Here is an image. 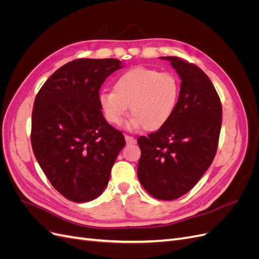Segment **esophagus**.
<instances>
[{"label": "esophagus", "mask_w": 259, "mask_h": 259, "mask_svg": "<svg viewBox=\"0 0 259 259\" xmlns=\"http://www.w3.org/2000/svg\"><path fill=\"white\" fill-rule=\"evenodd\" d=\"M125 140H126L127 144H135L136 143V139L133 136H128V135H125Z\"/></svg>", "instance_id": "1"}]
</instances>
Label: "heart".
I'll return each instance as SVG.
<instances>
[{"instance_id":"obj_1","label":"heart","mask_w":259,"mask_h":259,"mask_svg":"<svg viewBox=\"0 0 259 259\" xmlns=\"http://www.w3.org/2000/svg\"><path fill=\"white\" fill-rule=\"evenodd\" d=\"M179 94L180 82L174 73L138 66L117 77L113 92L101 93L99 104L109 123L120 125L130 107L133 126L152 132L173 115Z\"/></svg>"}]
</instances>
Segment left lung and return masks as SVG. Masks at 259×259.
Returning <instances> with one entry per match:
<instances>
[{"instance_id":"1","label":"left lung","mask_w":259,"mask_h":259,"mask_svg":"<svg viewBox=\"0 0 259 259\" xmlns=\"http://www.w3.org/2000/svg\"><path fill=\"white\" fill-rule=\"evenodd\" d=\"M160 58L182 79L179 99L164 126L137 139V175L153 198L175 200L190 191L213 162L223 109L213 83L198 66L175 56Z\"/></svg>"}]
</instances>
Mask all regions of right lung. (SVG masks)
I'll return each mask as SVG.
<instances>
[{"instance_id": "right-lung-1", "label": "right lung", "mask_w": 259, "mask_h": 259, "mask_svg": "<svg viewBox=\"0 0 259 259\" xmlns=\"http://www.w3.org/2000/svg\"><path fill=\"white\" fill-rule=\"evenodd\" d=\"M122 68L114 58H80L56 70L38 91L31 124L35 159L53 187L70 201L89 202L103 193L122 132L104 117L99 90Z\"/></svg>"}]
</instances>
